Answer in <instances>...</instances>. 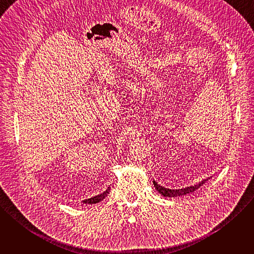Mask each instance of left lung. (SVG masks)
<instances>
[{
    "instance_id": "8db88e82",
    "label": "left lung",
    "mask_w": 254,
    "mask_h": 254,
    "mask_svg": "<svg viewBox=\"0 0 254 254\" xmlns=\"http://www.w3.org/2000/svg\"><path fill=\"white\" fill-rule=\"evenodd\" d=\"M205 181H207V180H204V181H202V182L200 183V184H198V185H195V186H191V187H187V188H183V189H176V190H171V189H167V188H164L163 186H161V185H159L156 181H154V186H155V188L157 189V191L161 194V195H163L164 197H170V198H174V197H178V196H183V195H186V194H189V193H192V192H194L195 190H197L200 186H202L204 183H205Z\"/></svg>"
}]
</instances>
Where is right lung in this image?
<instances>
[{
    "instance_id": "obj_1",
    "label": "right lung",
    "mask_w": 254,
    "mask_h": 254,
    "mask_svg": "<svg viewBox=\"0 0 254 254\" xmlns=\"http://www.w3.org/2000/svg\"><path fill=\"white\" fill-rule=\"evenodd\" d=\"M108 192H110V189H107L105 192H103V193L100 194V195H97V196H95V197H92V198H89V199L84 200L83 203H85V204H95V203H98V202L102 201V200L107 196Z\"/></svg>"
}]
</instances>
